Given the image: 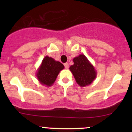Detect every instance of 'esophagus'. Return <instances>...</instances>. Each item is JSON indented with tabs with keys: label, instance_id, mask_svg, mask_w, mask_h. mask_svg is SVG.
<instances>
[{
	"label": "esophagus",
	"instance_id": "1",
	"mask_svg": "<svg viewBox=\"0 0 132 132\" xmlns=\"http://www.w3.org/2000/svg\"><path fill=\"white\" fill-rule=\"evenodd\" d=\"M64 67H65V68H66V69H68V68H69V64H68V63H64Z\"/></svg>",
	"mask_w": 132,
	"mask_h": 132
}]
</instances>
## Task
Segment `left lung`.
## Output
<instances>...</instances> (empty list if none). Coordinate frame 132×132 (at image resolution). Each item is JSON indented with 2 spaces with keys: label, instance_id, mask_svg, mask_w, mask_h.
Listing matches in <instances>:
<instances>
[{
  "label": "left lung",
  "instance_id": "1",
  "mask_svg": "<svg viewBox=\"0 0 132 132\" xmlns=\"http://www.w3.org/2000/svg\"><path fill=\"white\" fill-rule=\"evenodd\" d=\"M74 64L69 68L77 84L80 87L90 85L95 79L97 71L84 54H79L73 58Z\"/></svg>",
  "mask_w": 132,
  "mask_h": 132
}]
</instances>
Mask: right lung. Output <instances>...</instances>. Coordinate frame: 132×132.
Listing matches in <instances>:
<instances>
[{
    "mask_svg": "<svg viewBox=\"0 0 132 132\" xmlns=\"http://www.w3.org/2000/svg\"><path fill=\"white\" fill-rule=\"evenodd\" d=\"M64 68V65L61 63L46 56L38 68L36 76L40 84L50 87L54 84L60 71Z\"/></svg>",
    "mask_w": 132,
    "mask_h": 132,
    "instance_id": "obj_1",
    "label": "right lung"
}]
</instances>
